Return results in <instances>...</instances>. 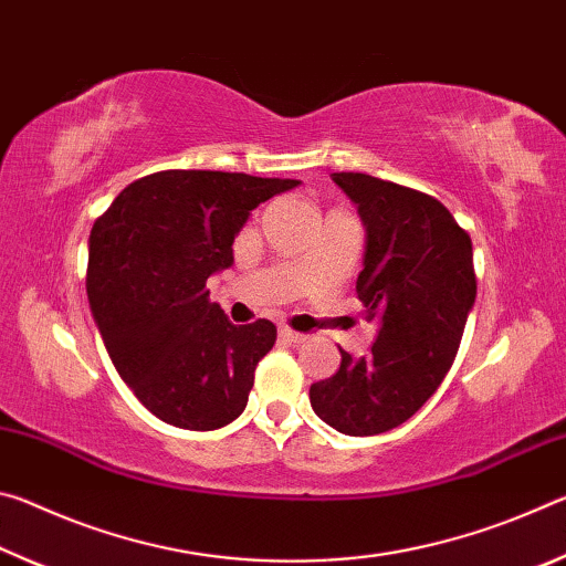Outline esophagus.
<instances>
[{"mask_svg":"<svg viewBox=\"0 0 566 566\" xmlns=\"http://www.w3.org/2000/svg\"><path fill=\"white\" fill-rule=\"evenodd\" d=\"M280 337H282L284 342H290V344H300V342L306 339V334L294 332V329H290V327H282V329H280Z\"/></svg>","mask_w":566,"mask_h":566,"instance_id":"esophagus-1","label":"esophagus"}]
</instances>
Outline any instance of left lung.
<instances>
[{
    "label": "left lung",
    "instance_id": "1",
    "mask_svg": "<svg viewBox=\"0 0 566 566\" xmlns=\"http://www.w3.org/2000/svg\"><path fill=\"white\" fill-rule=\"evenodd\" d=\"M367 229L357 294L377 319L364 357L342 352L337 375L310 387L317 417L349 437L389 432L424 407L457 357L474 306L472 239L424 191L337 171Z\"/></svg>",
    "mask_w": 566,
    "mask_h": 566
}]
</instances>
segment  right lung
Masks as SVG:
<instances>
[{
  "mask_svg": "<svg viewBox=\"0 0 566 566\" xmlns=\"http://www.w3.org/2000/svg\"><path fill=\"white\" fill-rule=\"evenodd\" d=\"M296 185L242 171H155L124 187L94 222V322L119 377L167 424L212 432L244 411L276 327H237L209 302L207 280L232 266L249 212Z\"/></svg>",
  "mask_w": 566,
  "mask_h": 566,
  "instance_id": "add662e5",
  "label": "right lung"
}]
</instances>
